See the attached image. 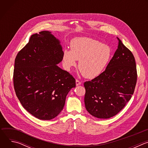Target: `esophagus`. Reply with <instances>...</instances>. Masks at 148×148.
I'll use <instances>...</instances> for the list:
<instances>
[{"label": "esophagus", "mask_w": 148, "mask_h": 148, "mask_svg": "<svg viewBox=\"0 0 148 148\" xmlns=\"http://www.w3.org/2000/svg\"><path fill=\"white\" fill-rule=\"evenodd\" d=\"M75 83H76V86H79V85H81V82L79 80H78V79H76Z\"/></svg>", "instance_id": "34e87169"}]
</instances>
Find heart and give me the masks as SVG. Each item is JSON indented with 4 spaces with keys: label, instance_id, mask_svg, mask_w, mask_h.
I'll return each mask as SVG.
<instances>
[{
    "label": "heart",
    "instance_id": "heart-1",
    "mask_svg": "<svg viewBox=\"0 0 148 148\" xmlns=\"http://www.w3.org/2000/svg\"><path fill=\"white\" fill-rule=\"evenodd\" d=\"M71 50H64L63 64L67 70L77 65L86 78L92 79L99 75L108 66L112 57L110 46L89 37H76L70 43Z\"/></svg>",
    "mask_w": 148,
    "mask_h": 148
}]
</instances>
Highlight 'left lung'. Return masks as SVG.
<instances>
[{
    "label": "left lung",
    "mask_w": 148,
    "mask_h": 148,
    "mask_svg": "<svg viewBox=\"0 0 148 148\" xmlns=\"http://www.w3.org/2000/svg\"><path fill=\"white\" fill-rule=\"evenodd\" d=\"M118 40V49L105 70L91 81L84 82V102L94 117L108 119L116 115L131 99L137 80L135 58Z\"/></svg>",
    "instance_id": "obj_1"
}]
</instances>
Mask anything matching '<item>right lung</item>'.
<instances>
[{"mask_svg": "<svg viewBox=\"0 0 148 148\" xmlns=\"http://www.w3.org/2000/svg\"><path fill=\"white\" fill-rule=\"evenodd\" d=\"M60 41L51 32L31 36L14 61L13 84L23 108L41 120H50L62 110L75 79L57 64L62 60Z\"/></svg>", "mask_w": 148, "mask_h": 148, "instance_id": "obj_1", "label": "right lung"}]
</instances>
